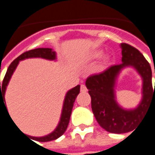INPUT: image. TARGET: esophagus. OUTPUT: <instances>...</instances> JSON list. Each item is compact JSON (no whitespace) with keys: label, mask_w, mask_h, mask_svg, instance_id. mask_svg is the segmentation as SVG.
Here are the masks:
<instances>
[{"label":"esophagus","mask_w":155,"mask_h":155,"mask_svg":"<svg viewBox=\"0 0 155 155\" xmlns=\"http://www.w3.org/2000/svg\"><path fill=\"white\" fill-rule=\"evenodd\" d=\"M87 91V88L84 84H81V92H86Z\"/></svg>","instance_id":"34e87169"}]
</instances>
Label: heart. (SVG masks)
Wrapping results in <instances>:
<instances>
[{
    "mask_svg": "<svg viewBox=\"0 0 155 155\" xmlns=\"http://www.w3.org/2000/svg\"><path fill=\"white\" fill-rule=\"evenodd\" d=\"M99 55H100V53H96V54H94V57H97Z\"/></svg>",
    "mask_w": 155,
    "mask_h": 155,
    "instance_id": "obj_1",
    "label": "heart"
}]
</instances>
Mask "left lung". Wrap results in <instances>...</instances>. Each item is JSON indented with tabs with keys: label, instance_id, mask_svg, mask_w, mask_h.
I'll list each match as a JSON object with an SVG mask.
<instances>
[{
	"label": "left lung",
	"instance_id": "1",
	"mask_svg": "<svg viewBox=\"0 0 155 155\" xmlns=\"http://www.w3.org/2000/svg\"><path fill=\"white\" fill-rule=\"evenodd\" d=\"M122 63L111 66L99 74L86 80V87L91 96L93 113L101 127L111 133H125L133 131L143 118L152 102L155 104L154 88L152 84V71L148 61L140 51L128 44L121 43ZM126 65H133L143 77V100L133 111H125L115 103L114 85L117 74ZM155 72V69H154Z\"/></svg>",
	"mask_w": 155,
	"mask_h": 155
}]
</instances>
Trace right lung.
<instances>
[{
	"instance_id": "add662e5",
	"label": "right lung",
	"mask_w": 155,
	"mask_h": 155,
	"mask_svg": "<svg viewBox=\"0 0 155 155\" xmlns=\"http://www.w3.org/2000/svg\"><path fill=\"white\" fill-rule=\"evenodd\" d=\"M31 57H41V58H45V59L54 60L55 58V52L50 48H38V49H35V50H30V51H28L24 53H22V55H19L18 58H16L11 63L9 67L7 68L6 75L4 77V79L2 82V88H1V110H2V105L6 107L5 103H4L5 102L4 95H5L6 88L8 84L11 77L14 71L15 68L17 67L19 61L25 59V58H31ZM79 92L80 85L76 86L75 88H71V90L67 92L66 98H65V101H64L63 110H62L61 121H60L57 128L55 129L53 133L45 137H33L34 139H35L36 141H39V142H48V141L55 140V139L61 136L67 130L69 120H70V117H71L73 104H74L76 98H77L78 94H79Z\"/></svg>"
}]
</instances>
